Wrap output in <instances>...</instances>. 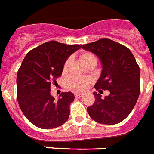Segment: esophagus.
Here are the masks:
<instances>
[{
	"mask_svg": "<svg viewBox=\"0 0 154 154\" xmlns=\"http://www.w3.org/2000/svg\"><path fill=\"white\" fill-rule=\"evenodd\" d=\"M82 96V94H75V97L76 98H79V97H81Z\"/></svg>",
	"mask_w": 154,
	"mask_h": 154,
	"instance_id": "obj_1",
	"label": "esophagus"
}]
</instances>
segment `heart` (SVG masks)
<instances>
[{"label":"heart","mask_w":154,"mask_h":154,"mask_svg":"<svg viewBox=\"0 0 154 154\" xmlns=\"http://www.w3.org/2000/svg\"><path fill=\"white\" fill-rule=\"evenodd\" d=\"M80 59L86 67L91 65H96L97 60L96 56L91 52H83L80 55ZM70 59H67L63 66V72L68 69L69 65ZM91 84V80L86 78H80L76 76H70L67 79V86L71 91L74 92H82L86 91L87 87Z\"/></svg>","instance_id":"obj_1"}]
</instances>
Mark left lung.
I'll return each mask as SVG.
<instances>
[{
    "instance_id": "obj_1",
    "label": "left lung",
    "mask_w": 154,
    "mask_h": 154,
    "mask_svg": "<svg viewBox=\"0 0 154 154\" xmlns=\"http://www.w3.org/2000/svg\"><path fill=\"white\" fill-rule=\"evenodd\" d=\"M81 46L96 54L102 63L96 91L110 92L104 99L94 93L95 101L86 109L87 112L99 124H119L131 113L140 94L139 66L130 49L111 39L102 38Z\"/></svg>"
}]
</instances>
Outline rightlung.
Segmentation results:
<instances>
[{
  "label": "right lung",
  "mask_w": 154,
  "mask_h": 154,
  "mask_svg": "<svg viewBox=\"0 0 154 154\" xmlns=\"http://www.w3.org/2000/svg\"><path fill=\"white\" fill-rule=\"evenodd\" d=\"M79 45L49 41L27 53L17 72V101L26 119L39 128L61 126L70 115L74 94L62 92L58 101L50 94V86L60 77L63 66Z\"/></svg>",
  "instance_id": "1"
}]
</instances>
